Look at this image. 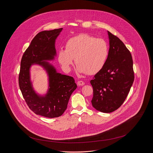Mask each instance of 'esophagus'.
<instances>
[{
    "instance_id": "1",
    "label": "esophagus",
    "mask_w": 153,
    "mask_h": 153,
    "mask_svg": "<svg viewBox=\"0 0 153 153\" xmlns=\"http://www.w3.org/2000/svg\"><path fill=\"white\" fill-rule=\"evenodd\" d=\"M77 85L78 86H83L85 85V82L82 81H78L77 82Z\"/></svg>"
}]
</instances>
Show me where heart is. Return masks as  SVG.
Instances as JSON below:
<instances>
[{
  "instance_id": "obj_1",
  "label": "heart",
  "mask_w": 153,
  "mask_h": 153,
  "mask_svg": "<svg viewBox=\"0 0 153 153\" xmlns=\"http://www.w3.org/2000/svg\"><path fill=\"white\" fill-rule=\"evenodd\" d=\"M108 56V48L104 40L82 33L66 42L65 50L58 51V59L62 69L69 71L75 58L76 72L94 75L102 69Z\"/></svg>"
}]
</instances>
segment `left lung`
<instances>
[{
    "label": "left lung",
    "instance_id": "1",
    "mask_svg": "<svg viewBox=\"0 0 153 153\" xmlns=\"http://www.w3.org/2000/svg\"><path fill=\"white\" fill-rule=\"evenodd\" d=\"M107 32L109 48L106 64L90 81L93 88L92 107L104 113L121 107L134 79L130 52L118 37Z\"/></svg>",
    "mask_w": 153,
    "mask_h": 153
}]
</instances>
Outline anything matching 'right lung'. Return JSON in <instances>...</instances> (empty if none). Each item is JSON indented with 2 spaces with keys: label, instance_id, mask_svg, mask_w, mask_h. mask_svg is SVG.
<instances>
[{
  "label": "right lung",
  "instance_id": "obj_1",
  "mask_svg": "<svg viewBox=\"0 0 153 153\" xmlns=\"http://www.w3.org/2000/svg\"><path fill=\"white\" fill-rule=\"evenodd\" d=\"M62 30V28L44 30L34 37L23 55L19 75V88L29 108L36 115L51 118L63 114L77 87L73 77L58 72L48 62L56 56L55 41ZM33 65L42 66L47 74L48 88L44 95L37 93L33 87L30 70Z\"/></svg>",
  "mask_w": 153,
  "mask_h": 153
}]
</instances>
